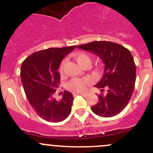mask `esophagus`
Masks as SVG:
<instances>
[{
	"label": "esophagus",
	"instance_id": "34e87169",
	"mask_svg": "<svg viewBox=\"0 0 153 153\" xmlns=\"http://www.w3.org/2000/svg\"><path fill=\"white\" fill-rule=\"evenodd\" d=\"M77 95H82V96H84V97H86V95H87V93H83V92H77Z\"/></svg>",
	"mask_w": 153,
	"mask_h": 153
}]
</instances>
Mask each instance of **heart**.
<instances>
[{"label": "heart", "instance_id": "1", "mask_svg": "<svg viewBox=\"0 0 153 153\" xmlns=\"http://www.w3.org/2000/svg\"><path fill=\"white\" fill-rule=\"evenodd\" d=\"M72 58L75 61L82 67H89L92 64V58L90 55L85 52H78L72 55ZM66 67V61H61L59 66V72L61 75L64 74V69ZM101 66H98L97 68L98 73H101ZM91 79L89 78H74L67 83V87L70 90L75 92H83L86 89L88 86L90 85Z\"/></svg>", "mask_w": 153, "mask_h": 153}]
</instances>
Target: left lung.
Here are the masks:
<instances>
[{
  "mask_svg": "<svg viewBox=\"0 0 153 153\" xmlns=\"http://www.w3.org/2000/svg\"><path fill=\"white\" fill-rule=\"evenodd\" d=\"M78 48L95 53L105 64L102 78L95 85L102 92L91 109L104 118L117 115L127 105L134 90L136 69L132 54L122 45L109 41H92ZM104 88L106 94L102 93Z\"/></svg>",
  "mask_w": 153,
  "mask_h": 153,
  "instance_id": "1",
  "label": "left lung"
}]
</instances>
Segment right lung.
Masks as SVG:
<instances>
[{"mask_svg": "<svg viewBox=\"0 0 153 153\" xmlns=\"http://www.w3.org/2000/svg\"><path fill=\"white\" fill-rule=\"evenodd\" d=\"M76 46L49 48L30 55L23 61L21 78L29 104L37 114L49 122H61L70 114L73 96L64 91L60 101L55 98L60 83L58 69L63 58Z\"/></svg>", "mask_w": 153, "mask_h": 153, "instance_id": "1", "label": "right lung"}]
</instances>
